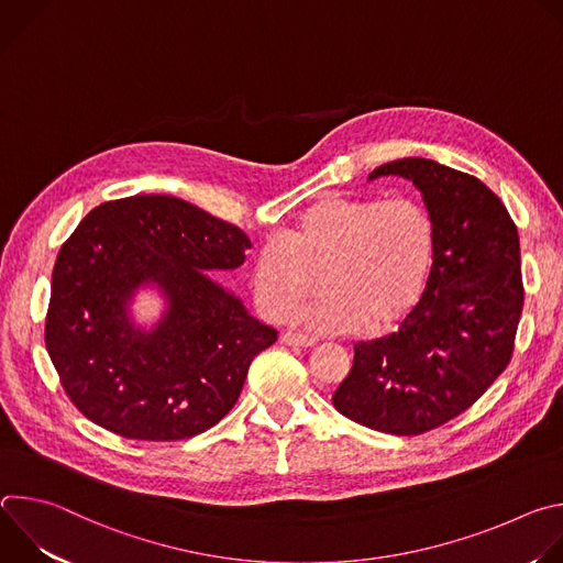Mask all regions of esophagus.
<instances>
[{
	"label": "esophagus",
	"mask_w": 563,
	"mask_h": 563,
	"mask_svg": "<svg viewBox=\"0 0 563 563\" xmlns=\"http://www.w3.org/2000/svg\"><path fill=\"white\" fill-rule=\"evenodd\" d=\"M280 343L283 345H291V347H313L316 339L302 336V334H296V332H283L280 334Z\"/></svg>",
	"instance_id": "esophagus-1"
}]
</instances>
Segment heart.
I'll return each instance as SVG.
<instances>
[{"label":"heart","mask_w":563,"mask_h":563,"mask_svg":"<svg viewBox=\"0 0 563 563\" xmlns=\"http://www.w3.org/2000/svg\"><path fill=\"white\" fill-rule=\"evenodd\" d=\"M437 258V224L408 198L325 196L311 202L252 267V291L274 323L323 287L302 320L320 332H387L423 298Z\"/></svg>","instance_id":"b5f03b06"}]
</instances>
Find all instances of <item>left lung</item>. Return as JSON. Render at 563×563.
Wrapping results in <instances>:
<instances>
[{"mask_svg": "<svg viewBox=\"0 0 563 563\" xmlns=\"http://www.w3.org/2000/svg\"><path fill=\"white\" fill-rule=\"evenodd\" d=\"M380 176L419 187L437 224V258L398 332L354 345L332 400L358 426L419 437L472 408L512 358L523 309L519 233L499 196L470 174L404 157L369 180Z\"/></svg>", "mask_w": 563, "mask_h": 563, "instance_id": "left-lung-1", "label": "left lung"}]
</instances>
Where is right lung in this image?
Wrapping results in <instances>:
<instances>
[{"mask_svg":"<svg viewBox=\"0 0 563 563\" xmlns=\"http://www.w3.org/2000/svg\"><path fill=\"white\" fill-rule=\"evenodd\" d=\"M243 229L174 196L111 200L62 245L44 323L48 356L70 404L100 428L137 441H183L235 406L247 369L278 332L205 272L235 269ZM144 279L173 300L151 335L123 300Z\"/></svg>","mask_w":563,"mask_h":563,"instance_id":"1","label":"right lung"}]
</instances>
